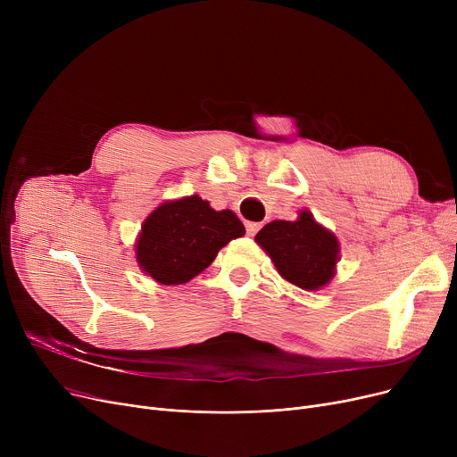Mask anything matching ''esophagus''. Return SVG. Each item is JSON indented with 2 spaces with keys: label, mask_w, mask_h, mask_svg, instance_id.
<instances>
[{
  "label": "esophagus",
  "mask_w": 457,
  "mask_h": 457,
  "mask_svg": "<svg viewBox=\"0 0 457 457\" xmlns=\"http://www.w3.org/2000/svg\"><path fill=\"white\" fill-rule=\"evenodd\" d=\"M259 228H261V224L259 222H246V233L252 237V235H255L257 231H259Z\"/></svg>",
  "instance_id": "34e87169"
}]
</instances>
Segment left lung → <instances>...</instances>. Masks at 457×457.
Returning <instances> with one entry per match:
<instances>
[{
	"label": "left lung",
	"mask_w": 457,
	"mask_h": 457,
	"mask_svg": "<svg viewBox=\"0 0 457 457\" xmlns=\"http://www.w3.org/2000/svg\"><path fill=\"white\" fill-rule=\"evenodd\" d=\"M255 243L269 253L281 278L303 291H317L335 276L339 243L313 214L302 211L298 220H274L255 235Z\"/></svg>",
	"instance_id": "left-lung-1"
}]
</instances>
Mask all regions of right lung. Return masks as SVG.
<instances>
[{
	"mask_svg": "<svg viewBox=\"0 0 457 457\" xmlns=\"http://www.w3.org/2000/svg\"><path fill=\"white\" fill-rule=\"evenodd\" d=\"M245 233L233 211H214L195 195L152 211L142 224L135 253L140 269L157 283L181 285L204 272L220 248Z\"/></svg>",
	"mask_w": 457,
	"mask_h": 457,
	"instance_id": "1",
	"label": "right lung"
}]
</instances>
